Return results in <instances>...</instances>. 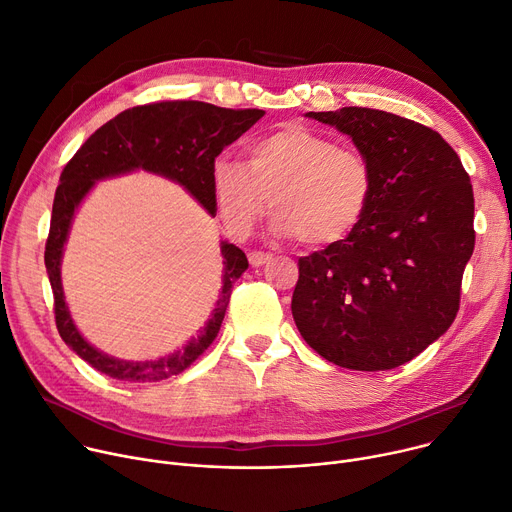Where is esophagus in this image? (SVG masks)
Wrapping results in <instances>:
<instances>
[{
    "label": "esophagus",
    "mask_w": 512,
    "mask_h": 512,
    "mask_svg": "<svg viewBox=\"0 0 512 512\" xmlns=\"http://www.w3.org/2000/svg\"><path fill=\"white\" fill-rule=\"evenodd\" d=\"M247 257H249L251 267H261V265L271 261V255L269 253H261V251H251Z\"/></svg>",
    "instance_id": "1"
}]
</instances>
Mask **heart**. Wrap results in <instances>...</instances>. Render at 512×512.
I'll use <instances>...</instances> for the list:
<instances>
[{"mask_svg": "<svg viewBox=\"0 0 512 512\" xmlns=\"http://www.w3.org/2000/svg\"><path fill=\"white\" fill-rule=\"evenodd\" d=\"M210 190L232 235L245 237L273 202L271 230L277 237L329 249L345 243L365 220L376 194V173L363 151L288 124L251 143L249 165L216 157Z\"/></svg>", "mask_w": 512, "mask_h": 512, "instance_id": "obj_1", "label": "heart"}]
</instances>
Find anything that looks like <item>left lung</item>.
I'll use <instances>...</instances> for the list:
<instances>
[{"instance_id": "8db88e82", "label": "left lung", "mask_w": 512, "mask_h": 512, "mask_svg": "<svg viewBox=\"0 0 512 512\" xmlns=\"http://www.w3.org/2000/svg\"><path fill=\"white\" fill-rule=\"evenodd\" d=\"M306 116L351 136L374 167L376 194L345 243L298 259L296 327L335 365L394 369L459 310L476 243L470 175L439 132L414 120L357 106Z\"/></svg>"}]
</instances>
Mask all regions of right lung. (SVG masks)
<instances>
[{"instance_id":"right-lung-1","label":"right lung","mask_w":512,"mask_h":512,"mask_svg":"<svg viewBox=\"0 0 512 512\" xmlns=\"http://www.w3.org/2000/svg\"><path fill=\"white\" fill-rule=\"evenodd\" d=\"M263 110H228L206 102L177 100L136 106L120 112L91 134L61 173L55 192L51 230L44 249V265L55 296V320L61 339L91 367L122 382H159L188 369L216 339L228 306L232 286L249 267L247 255L228 241L220 243L222 290L198 337L181 351L155 361H124L89 345L77 331L61 284V259L73 216L96 181L136 169L163 175L188 190L210 216L216 206L210 190V165L245 134Z\"/></svg>"}]
</instances>
